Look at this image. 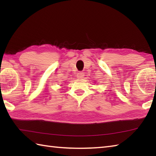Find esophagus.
<instances>
[{"instance_id":"obj_1","label":"esophagus","mask_w":156,"mask_h":156,"mask_svg":"<svg viewBox=\"0 0 156 156\" xmlns=\"http://www.w3.org/2000/svg\"><path fill=\"white\" fill-rule=\"evenodd\" d=\"M84 74L82 72H78L77 73V75H76L78 78H82L84 77Z\"/></svg>"}]
</instances>
